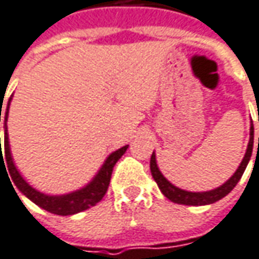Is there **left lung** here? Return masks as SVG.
I'll list each match as a JSON object with an SVG mask.
<instances>
[{
    "label": "left lung",
    "mask_w": 259,
    "mask_h": 259,
    "mask_svg": "<svg viewBox=\"0 0 259 259\" xmlns=\"http://www.w3.org/2000/svg\"><path fill=\"white\" fill-rule=\"evenodd\" d=\"M252 149H253V125H250V139L249 144H248V149H246V153L245 157L242 160V163L239 165L237 171L233 174L229 181H226L223 186H220L218 189L215 190H209V192H202V193H193V192H186V190H181L176 187L174 184H171L165 177L162 176V172L159 171L156 163V156H155V152L150 157V171H152V176L155 178V181L157 183L160 192L165 194L171 202H176V203H181V205H193V206H200V205H209L213 203L220 199H223L224 196L230 193L231 190L236 187V184L239 183V180L242 178L246 166H248V162H249L250 156H252ZM258 150H259V137H258Z\"/></svg>",
    "instance_id": "obj_1"
}]
</instances>
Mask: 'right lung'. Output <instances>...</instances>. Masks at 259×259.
<instances>
[{
  "mask_svg": "<svg viewBox=\"0 0 259 259\" xmlns=\"http://www.w3.org/2000/svg\"><path fill=\"white\" fill-rule=\"evenodd\" d=\"M10 106V102H9ZM3 107V106H1ZM1 107H0V122H1ZM7 116H9V107L6 110V116H4V122H6V136H4V155L1 152L0 146V166L4 163H7V169H9L10 177L13 178L16 187L25 194L26 197H29L33 203H36L39 208L46 209L48 212L56 213V215H72V213L81 212L88 209L90 206H94L96 203H99L103 199V196L107 192L109 183H110V177H112V171L115 163L120 159V156L126 152L128 146L120 147L119 150L113 152L110 156L106 159V162L103 163V166L100 168L99 174L96 176V178L85 186L83 189L73 192V193L63 194V196H48V194L39 193L38 190L32 189L28 183L22 178V176L19 174V171L16 169L13 159H11V153H10V146H9V134H7ZM6 168V165H4ZM6 169V171H7ZM7 172V176H9Z\"/></svg>",
  "mask_w": 259,
  "mask_h": 259,
  "instance_id": "add662e5",
  "label": "right lung"
}]
</instances>
